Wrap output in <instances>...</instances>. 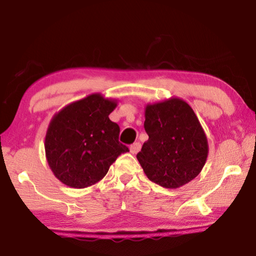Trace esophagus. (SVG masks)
Returning <instances> with one entry per match:
<instances>
[{
	"label": "esophagus",
	"mask_w": 256,
	"mask_h": 256,
	"mask_svg": "<svg viewBox=\"0 0 256 256\" xmlns=\"http://www.w3.org/2000/svg\"><path fill=\"white\" fill-rule=\"evenodd\" d=\"M140 150H141V144H140V142H134V144H131V146H130V151H131L133 154H138Z\"/></svg>",
	"instance_id": "esophagus-1"
}]
</instances>
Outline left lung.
Here are the masks:
<instances>
[{
  "label": "left lung",
  "instance_id": "left-lung-1",
  "mask_svg": "<svg viewBox=\"0 0 256 256\" xmlns=\"http://www.w3.org/2000/svg\"><path fill=\"white\" fill-rule=\"evenodd\" d=\"M149 136L136 158L146 177L166 188H177L200 174L208 158V140L196 112L180 98L146 105Z\"/></svg>",
  "mask_w": 256,
  "mask_h": 256
}]
</instances>
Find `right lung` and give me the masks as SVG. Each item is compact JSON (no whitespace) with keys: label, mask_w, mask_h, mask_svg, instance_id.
<instances>
[{"label":"right lung","mask_w":256,"mask_h":256,"mask_svg":"<svg viewBox=\"0 0 256 256\" xmlns=\"http://www.w3.org/2000/svg\"><path fill=\"white\" fill-rule=\"evenodd\" d=\"M116 100L92 94L70 104L52 118L45 138L46 158L56 178L74 188L96 184L128 148L118 141L120 126L110 120Z\"/></svg>","instance_id":"right-lung-1"}]
</instances>
